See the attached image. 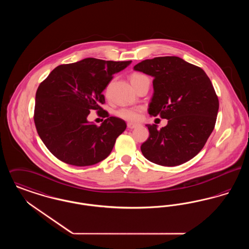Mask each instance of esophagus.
Returning <instances> with one entry per match:
<instances>
[{
  "instance_id": "obj_1",
  "label": "esophagus",
  "mask_w": 249,
  "mask_h": 249,
  "mask_svg": "<svg viewBox=\"0 0 249 249\" xmlns=\"http://www.w3.org/2000/svg\"><path fill=\"white\" fill-rule=\"evenodd\" d=\"M138 126H139V124H137V123H131V122L127 123V127H128L129 129H134V128H136V127H138Z\"/></svg>"
}]
</instances>
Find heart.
Listing matches in <instances>:
<instances>
[{
  "mask_svg": "<svg viewBox=\"0 0 249 249\" xmlns=\"http://www.w3.org/2000/svg\"><path fill=\"white\" fill-rule=\"evenodd\" d=\"M142 75L141 73H132L130 76V82L133 83L137 81L138 79L142 78ZM141 112H142V107H121L116 111V115L120 118V119L127 120V121H138L141 118Z\"/></svg>",
  "mask_w": 249,
  "mask_h": 249,
  "instance_id": "1",
  "label": "heart"
}]
</instances>
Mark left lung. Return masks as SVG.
I'll use <instances>...</instances> for the list:
<instances>
[{
  "mask_svg": "<svg viewBox=\"0 0 249 249\" xmlns=\"http://www.w3.org/2000/svg\"><path fill=\"white\" fill-rule=\"evenodd\" d=\"M154 77L148 113L168 119L165 127L147 124L149 137L141 145L145 159L156 164L177 166L198 154L212 133L218 98L201 68L175 56L144 59L134 66Z\"/></svg>",
  "mask_w": 249,
  "mask_h": 249,
  "instance_id": "1",
  "label": "left lung"
}]
</instances>
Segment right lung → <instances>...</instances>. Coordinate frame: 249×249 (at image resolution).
Returning a JSON list of instances; mask_svg holds the SVG:
<instances>
[{
    "label": "right lung",
    "instance_id": "1",
    "mask_svg": "<svg viewBox=\"0 0 249 249\" xmlns=\"http://www.w3.org/2000/svg\"><path fill=\"white\" fill-rule=\"evenodd\" d=\"M131 62L87 58L61 64L39 85L35 124L41 140L59 160L74 166L96 164L111 153L127 125L109 117L101 105L113 74ZM90 109L106 118L101 126L86 119Z\"/></svg>",
    "mask_w": 249,
    "mask_h": 249
}]
</instances>
